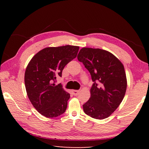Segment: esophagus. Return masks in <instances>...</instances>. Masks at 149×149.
Returning <instances> with one entry per match:
<instances>
[{"mask_svg": "<svg viewBox=\"0 0 149 149\" xmlns=\"http://www.w3.org/2000/svg\"><path fill=\"white\" fill-rule=\"evenodd\" d=\"M72 94L74 95V96H77V95H78V94H79V91H78V90H72Z\"/></svg>", "mask_w": 149, "mask_h": 149, "instance_id": "34e87169", "label": "esophagus"}]
</instances>
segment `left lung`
Returning a JSON list of instances; mask_svg holds the SVG:
<instances>
[{
	"label": "left lung",
	"instance_id": "left-lung-1",
	"mask_svg": "<svg viewBox=\"0 0 149 149\" xmlns=\"http://www.w3.org/2000/svg\"><path fill=\"white\" fill-rule=\"evenodd\" d=\"M77 59L94 82L90 99L83 105L84 112L95 119L108 118L119 107L125 94L127 79L123 64L107 50L93 48H82Z\"/></svg>",
	"mask_w": 149,
	"mask_h": 149
}]
</instances>
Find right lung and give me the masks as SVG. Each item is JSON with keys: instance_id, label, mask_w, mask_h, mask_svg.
Returning <instances> with one entry per match:
<instances>
[{"instance_id": "1", "label": "right lung", "mask_w": 149, "mask_h": 149, "mask_svg": "<svg viewBox=\"0 0 149 149\" xmlns=\"http://www.w3.org/2000/svg\"><path fill=\"white\" fill-rule=\"evenodd\" d=\"M79 49L73 45L45 48L27 65L24 77L27 94L34 108L44 116L57 117L66 110L70 93L61 84L54 83L58 76L62 77L65 65L77 56Z\"/></svg>"}]
</instances>
